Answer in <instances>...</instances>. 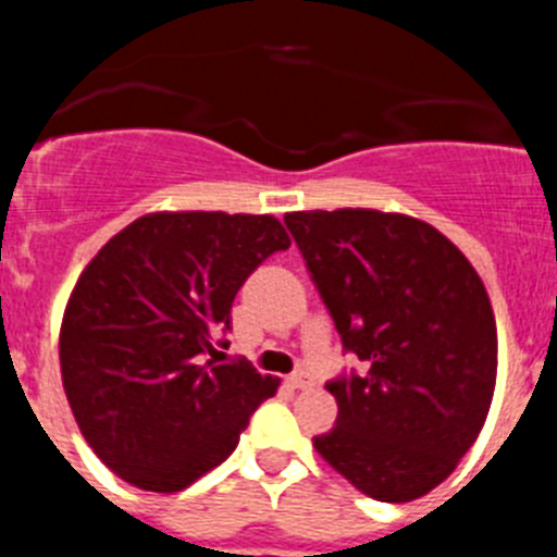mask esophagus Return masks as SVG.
I'll use <instances>...</instances> for the list:
<instances>
[{
    "label": "esophagus",
    "instance_id": "34e87169",
    "mask_svg": "<svg viewBox=\"0 0 557 557\" xmlns=\"http://www.w3.org/2000/svg\"><path fill=\"white\" fill-rule=\"evenodd\" d=\"M285 383H288L290 388H310V385H313V380H310L308 372H294L285 377Z\"/></svg>",
    "mask_w": 557,
    "mask_h": 557
}]
</instances>
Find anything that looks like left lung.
I'll return each mask as SVG.
<instances>
[{
  "mask_svg": "<svg viewBox=\"0 0 557 557\" xmlns=\"http://www.w3.org/2000/svg\"><path fill=\"white\" fill-rule=\"evenodd\" d=\"M344 352L330 433L313 447L366 497L410 503L447 480L488 416L497 324L483 280L447 235L366 208L285 216Z\"/></svg>",
  "mask_w": 557,
  "mask_h": 557,
  "instance_id": "8db88e82",
  "label": "left lung"
}]
</instances>
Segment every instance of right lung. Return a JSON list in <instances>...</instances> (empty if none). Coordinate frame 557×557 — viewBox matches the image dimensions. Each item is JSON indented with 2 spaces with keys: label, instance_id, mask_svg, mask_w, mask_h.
Returning <instances> with one entry per match:
<instances>
[{
  "label": "right lung",
  "instance_id": "obj_1",
  "mask_svg": "<svg viewBox=\"0 0 557 557\" xmlns=\"http://www.w3.org/2000/svg\"><path fill=\"white\" fill-rule=\"evenodd\" d=\"M274 216L149 213L85 267L60 327L69 405L110 472L172 494L216 469L280 380L222 363L249 274L288 249Z\"/></svg>",
  "mask_w": 557,
  "mask_h": 557
}]
</instances>
